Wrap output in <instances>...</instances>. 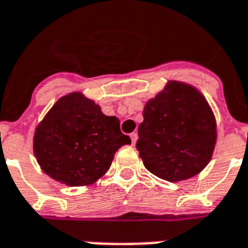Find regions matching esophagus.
<instances>
[{
	"label": "esophagus",
	"mask_w": 248,
	"mask_h": 248,
	"mask_svg": "<svg viewBox=\"0 0 248 248\" xmlns=\"http://www.w3.org/2000/svg\"><path fill=\"white\" fill-rule=\"evenodd\" d=\"M137 138H138V134L136 132L133 133H130V140H132V145H134L136 142H137Z\"/></svg>",
	"instance_id": "esophagus-1"
}]
</instances>
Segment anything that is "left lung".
I'll use <instances>...</instances> for the list:
<instances>
[{
	"instance_id": "obj_1",
	"label": "left lung",
	"mask_w": 248,
	"mask_h": 248,
	"mask_svg": "<svg viewBox=\"0 0 248 248\" xmlns=\"http://www.w3.org/2000/svg\"><path fill=\"white\" fill-rule=\"evenodd\" d=\"M215 143L214 112L191 85L170 81L146 103L136 147L159 178L177 182L198 174L211 160Z\"/></svg>"
}]
</instances>
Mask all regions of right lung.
<instances>
[{
    "label": "right lung",
    "instance_id": "add662e5",
    "mask_svg": "<svg viewBox=\"0 0 248 248\" xmlns=\"http://www.w3.org/2000/svg\"><path fill=\"white\" fill-rule=\"evenodd\" d=\"M130 138L116 116L81 93L59 99L36 128L33 153L41 170L68 186L90 185L110 168L115 153Z\"/></svg>",
    "mask_w": 248,
    "mask_h": 248
}]
</instances>
